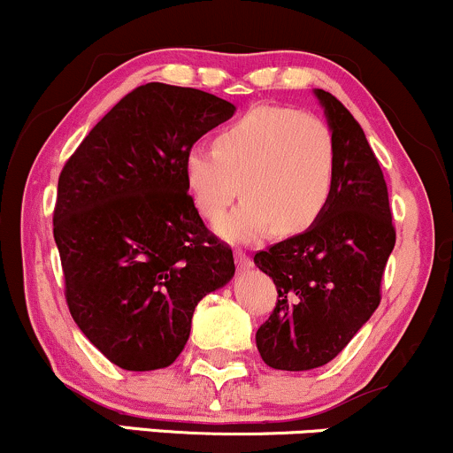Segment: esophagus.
Wrapping results in <instances>:
<instances>
[{
	"label": "esophagus",
	"instance_id": "34e87169",
	"mask_svg": "<svg viewBox=\"0 0 453 453\" xmlns=\"http://www.w3.org/2000/svg\"><path fill=\"white\" fill-rule=\"evenodd\" d=\"M235 263H237V269H240V272H246V269L252 267V258L248 257L243 250H235Z\"/></svg>",
	"mask_w": 453,
	"mask_h": 453
}]
</instances>
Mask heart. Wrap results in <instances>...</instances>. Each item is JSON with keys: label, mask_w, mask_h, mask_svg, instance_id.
<instances>
[{"label": "heart", "mask_w": 453, "mask_h": 453, "mask_svg": "<svg viewBox=\"0 0 453 453\" xmlns=\"http://www.w3.org/2000/svg\"><path fill=\"white\" fill-rule=\"evenodd\" d=\"M196 210L216 222L237 192L246 199L218 225L231 242H254L269 228L295 235L317 222L336 181V141L321 117L288 106H254L222 128L210 147L184 156Z\"/></svg>", "instance_id": "1"}]
</instances>
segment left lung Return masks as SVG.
<instances>
[{
  "mask_svg": "<svg viewBox=\"0 0 453 453\" xmlns=\"http://www.w3.org/2000/svg\"><path fill=\"white\" fill-rule=\"evenodd\" d=\"M314 94L336 141L332 199L306 231L254 254L278 291L257 349L267 365L291 372L332 362L372 317L395 243L388 184L362 126L336 96Z\"/></svg>",
  "mask_w": 453,
  "mask_h": 453,
  "instance_id": "1",
  "label": "left lung"
}]
</instances>
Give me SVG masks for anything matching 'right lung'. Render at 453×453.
<instances>
[{"instance_id":"right-lung-1","label":"right lung","mask_w":453,"mask_h":453,"mask_svg":"<svg viewBox=\"0 0 453 453\" xmlns=\"http://www.w3.org/2000/svg\"><path fill=\"white\" fill-rule=\"evenodd\" d=\"M233 113L207 91L141 85L64 165L53 237L65 302L119 368L175 362L196 303L235 273L233 250L203 225L184 180L186 151Z\"/></svg>"}]
</instances>
